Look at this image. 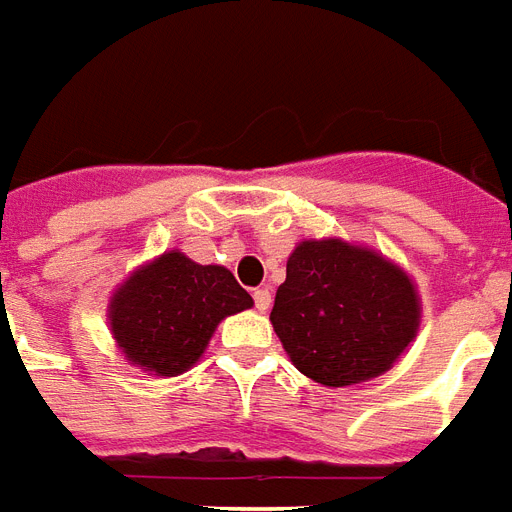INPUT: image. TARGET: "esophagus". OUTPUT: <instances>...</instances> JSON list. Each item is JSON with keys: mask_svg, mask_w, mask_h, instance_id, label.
I'll return each mask as SVG.
<instances>
[{"mask_svg": "<svg viewBox=\"0 0 512 512\" xmlns=\"http://www.w3.org/2000/svg\"><path fill=\"white\" fill-rule=\"evenodd\" d=\"M253 302H256V310H261V313H264V310L272 305L270 288H256V291H253Z\"/></svg>", "mask_w": 512, "mask_h": 512, "instance_id": "obj_1", "label": "esophagus"}]
</instances>
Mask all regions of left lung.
<instances>
[{"instance_id": "left-lung-1", "label": "left lung", "mask_w": 512, "mask_h": 512, "mask_svg": "<svg viewBox=\"0 0 512 512\" xmlns=\"http://www.w3.org/2000/svg\"><path fill=\"white\" fill-rule=\"evenodd\" d=\"M270 321L302 375L353 386L383 375L416 340L413 280L378 251L345 240H305L288 256Z\"/></svg>"}]
</instances>
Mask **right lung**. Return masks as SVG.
Here are the masks:
<instances>
[{
  "instance_id": "1",
  "label": "right lung",
  "mask_w": 512,
  "mask_h": 512,
  "mask_svg": "<svg viewBox=\"0 0 512 512\" xmlns=\"http://www.w3.org/2000/svg\"><path fill=\"white\" fill-rule=\"evenodd\" d=\"M251 305V294L226 267L169 251L115 288L107 321L129 364L175 378L197 364L226 315Z\"/></svg>"
}]
</instances>
